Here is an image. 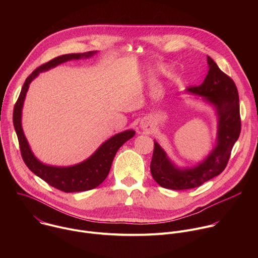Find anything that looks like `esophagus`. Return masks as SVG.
I'll list each match as a JSON object with an SVG mask.
<instances>
[{
  "instance_id": "34e87169",
  "label": "esophagus",
  "mask_w": 258,
  "mask_h": 258,
  "mask_svg": "<svg viewBox=\"0 0 258 258\" xmlns=\"http://www.w3.org/2000/svg\"><path fill=\"white\" fill-rule=\"evenodd\" d=\"M142 128H144V130H149L150 127H151V123H150V121H148V120H145V122H143L142 123Z\"/></svg>"
}]
</instances>
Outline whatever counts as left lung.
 Returning <instances> with one entry per match:
<instances>
[{
	"label": "left lung",
	"mask_w": 258,
	"mask_h": 258,
	"mask_svg": "<svg viewBox=\"0 0 258 258\" xmlns=\"http://www.w3.org/2000/svg\"><path fill=\"white\" fill-rule=\"evenodd\" d=\"M208 72L198 87L188 88L189 94L202 97L211 105L217 117L215 146L199 163L191 167L175 165L158 142L154 141V151L150 164L151 174L159 186L170 190H188L201 186L226 168L234 144L241 132L238 90L231 78L219 69L207 56Z\"/></svg>",
	"instance_id": "obj_1"
}]
</instances>
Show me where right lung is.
I'll return each instance as SVG.
<instances>
[{"label":"right lung","instance_id":"add662e5","mask_svg":"<svg viewBox=\"0 0 258 258\" xmlns=\"http://www.w3.org/2000/svg\"><path fill=\"white\" fill-rule=\"evenodd\" d=\"M96 54L97 51L80 54H66L56 57L39 68H36L25 80L19 98L14 106L13 124L18 138L23 161L35 175L44 179L50 186L66 193L89 191L102 183L107 177L110 168H111V164L116 152L126 141L135 136L136 132L133 130H126L112 136L102 143V145L89 158L78 164L70 166L49 165L41 162L34 156L30 149L22 128V108L30 83L41 72L48 71L51 68L70 60L88 59Z\"/></svg>","mask_w":258,"mask_h":258}]
</instances>
